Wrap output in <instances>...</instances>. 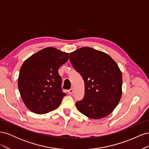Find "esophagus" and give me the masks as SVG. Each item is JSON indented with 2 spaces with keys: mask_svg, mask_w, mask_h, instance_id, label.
Masks as SVG:
<instances>
[{
  "mask_svg": "<svg viewBox=\"0 0 149 149\" xmlns=\"http://www.w3.org/2000/svg\"><path fill=\"white\" fill-rule=\"evenodd\" d=\"M68 93H69L70 94H72L73 93V89L71 88V89H69L68 91Z\"/></svg>",
  "mask_w": 149,
  "mask_h": 149,
  "instance_id": "34e87169",
  "label": "esophagus"
}]
</instances>
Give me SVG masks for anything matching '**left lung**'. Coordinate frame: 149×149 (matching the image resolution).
I'll list each match as a JSON object with an SVG mask.
<instances>
[{"mask_svg":"<svg viewBox=\"0 0 149 149\" xmlns=\"http://www.w3.org/2000/svg\"><path fill=\"white\" fill-rule=\"evenodd\" d=\"M70 60L84 81V96L76 102L78 110L93 119L110 114L122 96L123 76L107 53L84 47L70 53Z\"/></svg>","mask_w":149,"mask_h":149,"instance_id":"left-lung-1","label":"left lung"}]
</instances>
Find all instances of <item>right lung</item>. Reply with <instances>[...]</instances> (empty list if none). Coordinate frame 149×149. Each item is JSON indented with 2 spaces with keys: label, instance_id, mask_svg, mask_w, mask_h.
I'll use <instances>...</instances> for the list:
<instances>
[{
  "label": "right lung",
  "instance_id": "1",
  "mask_svg": "<svg viewBox=\"0 0 149 149\" xmlns=\"http://www.w3.org/2000/svg\"><path fill=\"white\" fill-rule=\"evenodd\" d=\"M68 58L69 53L47 47L24 62L18 87L22 101L30 111L46 114L60 105L66 94L62 91L61 78L58 70Z\"/></svg>",
  "mask_w": 149,
  "mask_h": 149
}]
</instances>
